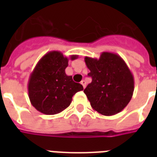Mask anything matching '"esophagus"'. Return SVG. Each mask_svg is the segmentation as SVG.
I'll use <instances>...</instances> for the list:
<instances>
[{
    "instance_id": "obj_1",
    "label": "esophagus",
    "mask_w": 157,
    "mask_h": 157,
    "mask_svg": "<svg viewBox=\"0 0 157 157\" xmlns=\"http://www.w3.org/2000/svg\"><path fill=\"white\" fill-rule=\"evenodd\" d=\"M81 85H82V86H83V88H84V89L86 88V81H84V80H83V81H81Z\"/></svg>"
}]
</instances>
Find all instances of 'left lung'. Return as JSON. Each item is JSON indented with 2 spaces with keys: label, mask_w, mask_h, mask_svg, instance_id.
Returning <instances> with one entry per match:
<instances>
[{
  "label": "left lung",
  "mask_w": 157,
  "mask_h": 157,
  "mask_svg": "<svg viewBox=\"0 0 157 157\" xmlns=\"http://www.w3.org/2000/svg\"><path fill=\"white\" fill-rule=\"evenodd\" d=\"M92 78L84 93L94 110L103 116L121 112L131 99L134 90L133 74L121 56L103 52L99 59L85 58Z\"/></svg>",
  "instance_id": "left-lung-1"
}]
</instances>
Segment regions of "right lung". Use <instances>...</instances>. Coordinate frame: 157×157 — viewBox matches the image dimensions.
I'll use <instances>...</instances> for the list:
<instances>
[{
    "label": "right lung",
    "instance_id": "1",
    "mask_svg": "<svg viewBox=\"0 0 157 157\" xmlns=\"http://www.w3.org/2000/svg\"><path fill=\"white\" fill-rule=\"evenodd\" d=\"M78 55H71L74 60ZM68 58L60 51H50L39 60L28 81V97L33 107L45 115L63 112L71 104L72 96L83 90L71 76L65 73Z\"/></svg>",
    "mask_w": 157,
    "mask_h": 157
}]
</instances>
